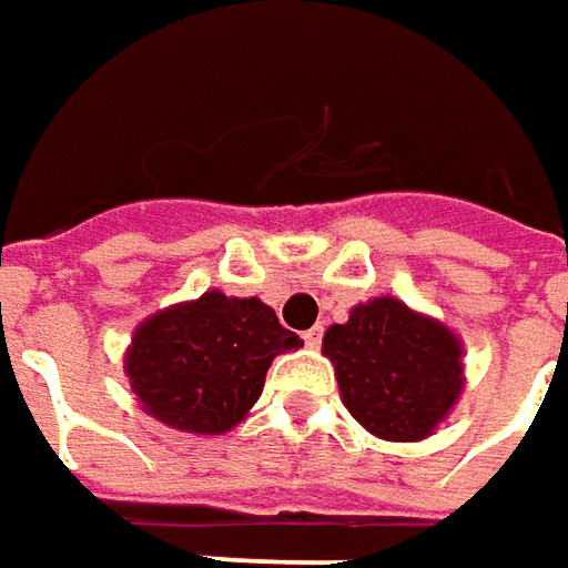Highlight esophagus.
I'll return each instance as SVG.
<instances>
[{
  "label": "esophagus",
  "instance_id": "obj_1",
  "mask_svg": "<svg viewBox=\"0 0 568 568\" xmlns=\"http://www.w3.org/2000/svg\"><path fill=\"white\" fill-rule=\"evenodd\" d=\"M320 342H323V326H314V329L304 333V345L307 348H320Z\"/></svg>",
  "mask_w": 568,
  "mask_h": 568
}]
</instances>
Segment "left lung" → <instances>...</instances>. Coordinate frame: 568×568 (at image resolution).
I'll return each instance as SVG.
<instances>
[{"instance_id":"left-lung-1","label":"left lung","mask_w":568,"mask_h":568,"mask_svg":"<svg viewBox=\"0 0 568 568\" xmlns=\"http://www.w3.org/2000/svg\"><path fill=\"white\" fill-rule=\"evenodd\" d=\"M323 354L351 416L385 442L426 438L463 388L457 335L395 298L357 304L323 335Z\"/></svg>"}]
</instances>
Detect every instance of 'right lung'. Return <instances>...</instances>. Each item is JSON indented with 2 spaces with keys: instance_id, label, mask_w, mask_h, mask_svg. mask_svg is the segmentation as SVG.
I'll list each match as a JSON object with an SVG mask.
<instances>
[{
  "instance_id": "1",
  "label": "right lung",
  "mask_w": 568,
  "mask_h": 568,
  "mask_svg": "<svg viewBox=\"0 0 568 568\" xmlns=\"http://www.w3.org/2000/svg\"><path fill=\"white\" fill-rule=\"evenodd\" d=\"M301 338L257 298L207 292L145 320L126 351V376L142 407L171 429L220 435L261 397L276 354Z\"/></svg>"
}]
</instances>
